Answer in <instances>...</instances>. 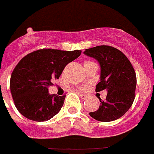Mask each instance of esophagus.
<instances>
[{
  "label": "esophagus",
  "instance_id": "obj_1",
  "mask_svg": "<svg viewBox=\"0 0 154 154\" xmlns=\"http://www.w3.org/2000/svg\"><path fill=\"white\" fill-rule=\"evenodd\" d=\"M79 96H80V97L82 98V99H86L87 97H88V96H87L86 95H84V94L79 93Z\"/></svg>",
  "mask_w": 154,
  "mask_h": 154
}]
</instances>
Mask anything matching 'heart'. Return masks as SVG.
<instances>
[{
    "label": "heart",
    "instance_id": "1",
    "mask_svg": "<svg viewBox=\"0 0 154 154\" xmlns=\"http://www.w3.org/2000/svg\"><path fill=\"white\" fill-rule=\"evenodd\" d=\"M89 62H91V61H85V63H84V65H85V64H87V63H89ZM87 88H88V86H87V85H85V84H83V85H81L79 86V89L82 91L86 90Z\"/></svg>",
    "mask_w": 154,
    "mask_h": 154
}]
</instances>
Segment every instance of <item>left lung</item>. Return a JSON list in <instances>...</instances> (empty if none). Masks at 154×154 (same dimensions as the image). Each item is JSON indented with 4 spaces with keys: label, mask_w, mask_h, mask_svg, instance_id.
I'll return each instance as SVG.
<instances>
[{
    "label": "left lung",
    "mask_w": 154,
    "mask_h": 154,
    "mask_svg": "<svg viewBox=\"0 0 154 154\" xmlns=\"http://www.w3.org/2000/svg\"><path fill=\"white\" fill-rule=\"evenodd\" d=\"M84 54L96 58L101 66L100 82L96 92L106 89V100L100 98L99 107L89 112L93 119L110 122L123 116L131 107L137 86L135 70L127 57L119 49L109 45H99L85 49Z\"/></svg>",
    "instance_id": "obj_1"
}]
</instances>
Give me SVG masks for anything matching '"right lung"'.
<instances>
[{
	"label": "right lung",
	"instance_id": "1",
	"mask_svg": "<svg viewBox=\"0 0 154 154\" xmlns=\"http://www.w3.org/2000/svg\"><path fill=\"white\" fill-rule=\"evenodd\" d=\"M81 52L43 48L21 58L10 80L11 96L19 112L37 122L47 121L56 115L63 106L65 95H50L48 87Z\"/></svg>",
	"mask_w": 154,
	"mask_h": 154
}]
</instances>
